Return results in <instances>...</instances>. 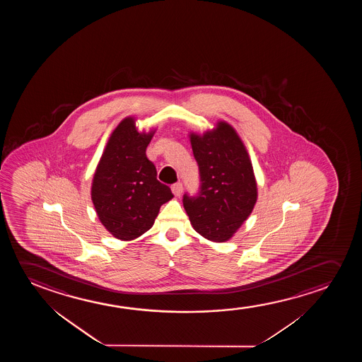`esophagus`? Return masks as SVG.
I'll return each instance as SVG.
<instances>
[{
  "instance_id": "34e87169",
  "label": "esophagus",
  "mask_w": 362,
  "mask_h": 362,
  "mask_svg": "<svg viewBox=\"0 0 362 362\" xmlns=\"http://www.w3.org/2000/svg\"><path fill=\"white\" fill-rule=\"evenodd\" d=\"M172 192H173V194L174 195H175V197H179V195H182V193H183V184H173V185H172Z\"/></svg>"
}]
</instances>
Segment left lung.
<instances>
[{
	"instance_id": "8db88e82",
	"label": "left lung",
	"mask_w": 362,
	"mask_h": 362,
	"mask_svg": "<svg viewBox=\"0 0 362 362\" xmlns=\"http://www.w3.org/2000/svg\"><path fill=\"white\" fill-rule=\"evenodd\" d=\"M200 170V193L184 195L183 204L197 233L213 243H226L252 213L257 182L246 146L226 121L203 134L189 132Z\"/></svg>"
}]
</instances>
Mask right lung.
I'll return each instance as SVG.
<instances>
[{
  "label": "right lung",
  "mask_w": 362,
  "mask_h": 362,
  "mask_svg": "<svg viewBox=\"0 0 362 362\" xmlns=\"http://www.w3.org/2000/svg\"><path fill=\"white\" fill-rule=\"evenodd\" d=\"M157 129L146 132L136 117H124L110 134L91 183V200L100 223L114 238L132 241L147 233L159 209L173 198L157 180L146 149Z\"/></svg>",
  "instance_id": "1"
}]
</instances>
